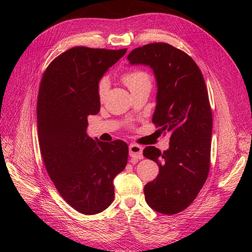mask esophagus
Wrapping results in <instances>:
<instances>
[{
	"label": "esophagus",
	"instance_id": "esophagus-1",
	"mask_svg": "<svg viewBox=\"0 0 252 252\" xmlns=\"http://www.w3.org/2000/svg\"><path fill=\"white\" fill-rule=\"evenodd\" d=\"M129 155L134 159L143 158V147L138 144L129 145Z\"/></svg>",
	"mask_w": 252,
	"mask_h": 252
}]
</instances>
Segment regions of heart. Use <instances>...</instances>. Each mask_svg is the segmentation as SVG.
<instances>
[{
    "label": "heart",
    "instance_id": "heart-1",
    "mask_svg": "<svg viewBox=\"0 0 252 252\" xmlns=\"http://www.w3.org/2000/svg\"><path fill=\"white\" fill-rule=\"evenodd\" d=\"M123 81L130 89V91L143 86H151V80L149 74L143 70H132L126 72L123 75ZM109 88V81L107 78H102L97 85L98 97L103 98Z\"/></svg>",
    "mask_w": 252,
    "mask_h": 252
}]
</instances>
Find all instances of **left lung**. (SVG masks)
<instances>
[{"instance_id": "8db88e82", "label": "left lung", "mask_w": 252, "mask_h": 252, "mask_svg": "<svg viewBox=\"0 0 252 252\" xmlns=\"http://www.w3.org/2000/svg\"><path fill=\"white\" fill-rule=\"evenodd\" d=\"M127 59L154 70L158 94L152 122L170 133L167 150L148 146L143 151L159 168L144 187L145 200L159 213L175 215L194 201L208 177L212 113L207 88L194 61L167 43L144 45Z\"/></svg>"}]
</instances>
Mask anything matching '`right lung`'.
Segmentation results:
<instances>
[{
  "mask_svg": "<svg viewBox=\"0 0 252 252\" xmlns=\"http://www.w3.org/2000/svg\"><path fill=\"white\" fill-rule=\"evenodd\" d=\"M127 49L73 47L45 70L37 96L41 156L61 196L83 215L102 212L114 199L113 179L127 165L128 146L87 134L88 116L100 111L97 85Z\"/></svg>",
  "mask_w": 252,
  "mask_h": 252,
  "instance_id": "add662e5",
  "label": "right lung"
}]
</instances>
